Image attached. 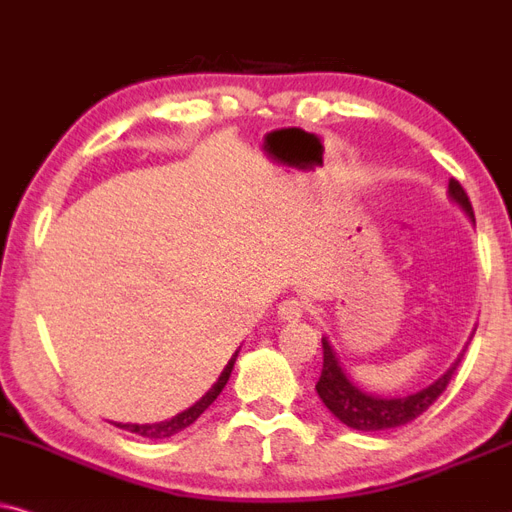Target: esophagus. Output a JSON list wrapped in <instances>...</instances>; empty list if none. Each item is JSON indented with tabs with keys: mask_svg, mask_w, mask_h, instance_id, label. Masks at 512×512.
I'll use <instances>...</instances> for the list:
<instances>
[{
	"mask_svg": "<svg viewBox=\"0 0 512 512\" xmlns=\"http://www.w3.org/2000/svg\"><path fill=\"white\" fill-rule=\"evenodd\" d=\"M302 312H304V304L300 300H295V297H288V300L278 304V316H281L283 321H300Z\"/></svg>",
	"mask_w": 512,
	"mask_h": 512,
	"instance_id": "34e87169",
	"label": "esophagus"
}]
</instances>
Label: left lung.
Segmentation results:
<instances>
[{
    "label": "left lung",
    "instance_id": "8db88e82",
    "mask_svg": "<svg viewBox=\"0 0 512 512\" xmlns=\"http://www.w3.org/2000/svg\"><path fill=\"white\" fill-rule=\"evenodd\" d=\"M449 196L456 200L458 205L465 210L472 222H475V212H472L468 193L463 191V186L458 184L456 179L449 181ZM323 342V368L321 378L316 383V392L323 404L331 409V413L347 428L361 430V432H375V430H392L401 428V425L411 423L413 418H418L420 413L430 409L435 401L442 397L446 385L454 378L458 364H461L463 354L458 357L454 366L446 371L442 378L435 380L430 387L420 390L416 394H409V397H380V394H371L361 390L359 385H354L352 380L347 378V373L342 371L338 357H335L331 342L326 338Z\"/></svg>",
    "mask_w": 512,
    "mask_h": 512
}]
</instances>
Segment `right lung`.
<instances>
[{"label":"right lung","mask_w":512,"mask_h":512,"mask_svg":"<svg viewBox=\"0 0 512 512\" xmlns=\"http://www.w3.org/2000/svg\"><path fill=\"white\" fill-rule=\"evenodd\" d=\"M236 357H238V352L234 354V357L229 359V364L224 366V371H222V375H219V378H217V383L212 385L210 390L205 392V397L200 399V401H196V404H193L191 409L177 413V416L170 418V420H160V423H146V425H137V423H115V425H118V428H122V430H129V432H134V435H141V437H148V439H165V437L177 435V432H181V430H186L191 423H196L200 413L208 409L212 401H215V399L219 397V392L224 390L226 380H229L231 371H234Z\"/></svg>","instance_id":"1"}]
</instances>
